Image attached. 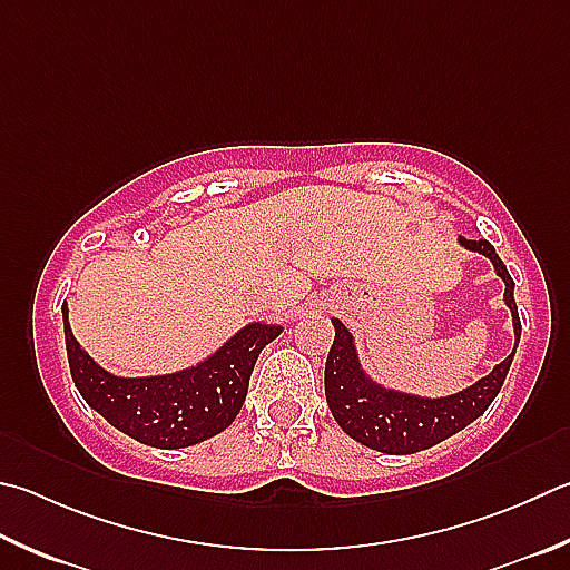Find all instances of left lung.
I'll list each match as a JSON object with an SVG mask.
<instances>
[{"label": "left lung", "instance_id": "left-lung-1", "mask_svg": "<svg viewBox=\"0 0 570 570\" xmlns=\"http://www.w3.org/2000/svg\"><path fill=\"white\" fill-rule=\"evenodd\" d=\"M456 242L461 249L489 258L495 276L503 282V302L511 308L513 321V351L499 366H493L491 374H485L475 384L449 393V396L431 399L389 389L379 384L376 379H371L358 358L354 334L338 318H331L336 336L326 356V403L341 431L354 441L364 443L366 449L389 453V456H406V453L436 446V443L446 441L479 419L491 406V401L499 396L505 374H509L521 341L519 306H515L513 298L515 284L509 268H505L489 242L465 239V236H456Z\"/></svg>", "mask_w": 570, "mask_h": 570}]
</instances>
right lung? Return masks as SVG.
Masks as SVG:
<instances>
[{
    "label": "right lung",
    "instance_id": "obj_1",
    "mask_svg": "<svg viewBox=\"0 0 570 570\" xmlns=\"http://www.w3.org/2000/svg\"><path fill=\"white\" fill-rule=\"evenodd\" d=\"M69 371L99 416L134 441L154 449H186L232 426L244 406L258 354L284 326L252 321L194 366L157 376H114L71 334L61 304Z\"/></svg>",
    "mask_w": 570,
    "mask_h": 570
}]
</instances>
